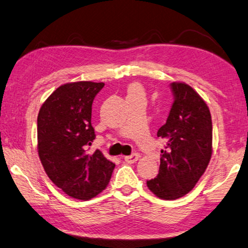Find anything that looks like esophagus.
Listing matches in <instances>:
<instances>
[{
    "instance_id": "1",
    "label": "esophagus",
    "mask_w": 248,
    "mask_h": 248,
    "mask_svg": "<svg viewBox=\"0 0 248 248\" xmlns=\"http://www.w3.org/2000/svg\"><path fill=\"white\" fill-rule=\"evenodd\" d=\"M139 158H140V155H139V154H136V153H134V154H131L130 156H125V157H124V160L127 161L128 164H133V163H136V161H137Z\"/></svg>"
}]
</instances>
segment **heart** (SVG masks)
<instances>
[{
  "mask_svg": "<svg viewBox=\"0 0 248 248\" xmlns=\"http://www.w3.org/2000/svg\"><path fill=\"white\" fill-rule=\"evenodd\" d=\"M143 88L139 83H132L128 88V95H133V94H143Z\"/></svg>",
  "mask_w": 248,
  "mask_h": 248,
  "instance_id": "1",
  "label": "heart"
}]
</instances>
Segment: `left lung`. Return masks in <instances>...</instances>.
I'll return each mask as SVG.
<instances>
[{
  "label": "left lung",
  "instance_id": "left-lung-1",
  "mask_svg": "<svg viewBox=\"0 0 248 248\" xmlns=\"http://www.w3.org/2000/svg\"><path fill=\"white\" fill-rule=\"evenodd\" d=\"M174 101L157 137L165 142L159 172L147 181L158 199L171 201L187 194L199 182L213 154V123L208 106L184 82L170 84Z\"/></svg>",
  "mask_w": 248,
  "mask_h": 248
}]
</instances>
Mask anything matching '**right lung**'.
Segmentation results:
<instances>
[{
  "label": "right lung",
  "mask_w": 248,
  "mask_h": 248,
  "mask_svg": "<svg viewBox=\"0 0 248 248\" xmlns=\"http://www.w3.org/2000/svg\"><path fill=\"white\" fill-rule=\"evenodd\" d=\"M103 82L78 81L58 87L38 115V154L51 181L73 199L87 201L108 186L115 164L101 151L88 152L95 133L92 103Z\"/></svg>",
  "instance_id": "add662e5"
}]
</instances>
